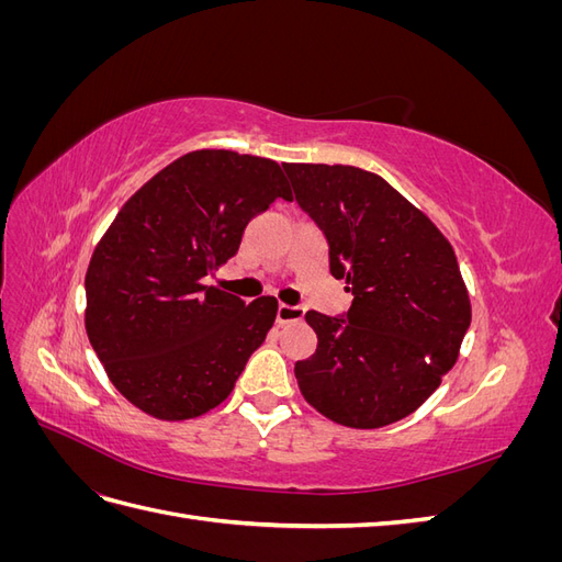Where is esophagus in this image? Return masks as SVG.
Returning a JSON list of instances; mask_svg holds the SVG:
<instances>
[{"instance_id":"obj_1","label":"esophagus","mask_w":562,"mask_h":562,"mask_svg":"<svg viewBox=\"0 0 562 562\" xmlns=\"http://www.w3.org/2000/svg\"><path fill=\"white\" fill-rule=\"evenodd\" d=\"M304 310L302 307H291V304H279L277 310V323L279 326H285V323H295L302 321Z\"/></svg>"}]
</instances>
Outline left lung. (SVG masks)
Returning a JSON list of instances; mask_svg holds the SVG:
<instances>
[{
    "instance_id": "obj_1",
    "label": "left lung",
    "mask_w": 562,
    "mask_h": 562,
    "mask_svg": "<svg viewBox=\"0 0 562 562\" xmlns=\"http://www.w3.org/2000/svg\"><path fill=\"white\" fill-rule=\"evenodd\" d=\"M295 199L353 295L345 318L307 312L318 347L295 363L304 401L335 424L380 429L427 401L454 366L471 302L440 229L378 173L283 164Z\"/></svg>"
}]
</instances>
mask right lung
<instances>
[{"mask_svg":"<svg viewBox=\"0 0 562 562\" xmlns=\"http://www.w3.org/2000/svg\"><path fill=\"white\" fill-rule=\"evenodd\" d=\"M291 196L277 161L196 149L116 213L87 269L83 323L110 382L138 411L180 422L232 394L279 302L246 304L203 279L234 258L255 215Z\"/></svg>","mask_w":562,"mask_h":562,"instance_id":"right-lung-1","label":"right lung"}]
</instances>
